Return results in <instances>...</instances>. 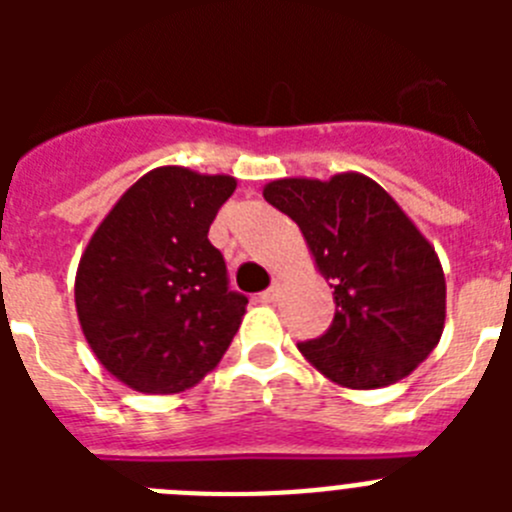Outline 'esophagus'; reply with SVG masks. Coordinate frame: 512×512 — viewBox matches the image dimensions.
<instances>
[{
	"instance_id": "esophagus-1",
	"label": "esophagus",
	"mask_w": 512,
	"mask_h": 512,
	"mask_svg": "<svg viewBox=\"0 0 512 512\" xmlns=\"http://www.w3.org/2000/svg\"><path fill=\"white\" fill-rule=\"evenodd\" d=\"M279 297H282V287H279V284H274V287H269L266 292H261V302H266V305L279 302Z\"/></svg>"
}]
</instances>
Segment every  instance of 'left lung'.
<instances>
[{
	"label": "left lung",
	"mask_w": 512,
	"mask_h": 512,
	"mask_svg": "<svg viewBox=\"0 0 512 512\" xmlns=\"http://www.w3.org/2000/svg\"><path fill=\"white\" fill-rule=\"evenodd\" d=\"M264 200L300 225L315 269L333 287L328 333L297 343L323 377L377 390L418 369L446 323V277L436 248L374 179L284 176Z\"/></svg>",
	"instance_id": "obj_1"
}]
</instances>
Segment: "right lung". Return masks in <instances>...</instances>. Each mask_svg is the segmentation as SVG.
Instances as JSON below:
<instances>
[{
    "label": "right lung",
    "instance_id": "1",
    "mask_svg": "<svg viewBox=\"0 0 512 512\" xmlns=\"http://www.w3.org/2000/svg\"><path fill=\"white\" fill-rule=\"evenodd\" d=\"M238 182L158 166L122 194L76 269L81 333L130 390L176 395L220 364L248 300L228 289L223 253L207 238Z\"/></svg>",
    "mask_w": 512,
    "mask_h": 512
}]
</instances>
